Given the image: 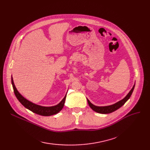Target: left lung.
<instances>
[{"label":"left lung","mask_w":150,"mask_h":150,"mask_svg":"<svg viewBox=\"0 0 150 150\" xmlns=\"http://www.w3.org/2000/svg\"><path fill=\"white\" fill-rule=\"evenodd\" d=\"M134 86H135V84L134 85L132 89L128 93V95L126 96L123 100L119 101V102H117V103H116L112 105H110V106H96L95 105H93V104H92L89 101V100L88 99V104H89V106L91 108V109H92L94 111H96L98 113H100V114L111 113V112L116 111V110H117L118 109H119L126 103V102L127 101V100L130 98V97L131 96V94L133 92V90H134Z\"/></svg>","instance_id":"8db88e82"}]
</instances>
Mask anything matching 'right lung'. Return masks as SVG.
<instances>
[{"mask_svg": "<svg viewBox=\"0 0 150 150\" xmlns=\"http://www.w3.org/2000/svg\"><path fill=\"white\" fill-rule=\"evenodd\" d=\"M11 83L13 85V88L15 96L18 98V100L19 101L20 103L25 108H26L27 109H29L30 111H32L35 114L43 115V116L52 115L58 113L64 105L66 95L65 96L64 98L62 99V100L60 102V103L56 106H51V107H44V106H39L38 105H35L33 103H31V102L29 101L28 100H27V99H25L24 97H22L21 95L19 92L18 91V90L15 87L12 77H11Z\"/></svg>", "mask_w": 150, "mask_h": 150, "instance_id": "right-lung-1", "label": "right lung"}]
</instances>
